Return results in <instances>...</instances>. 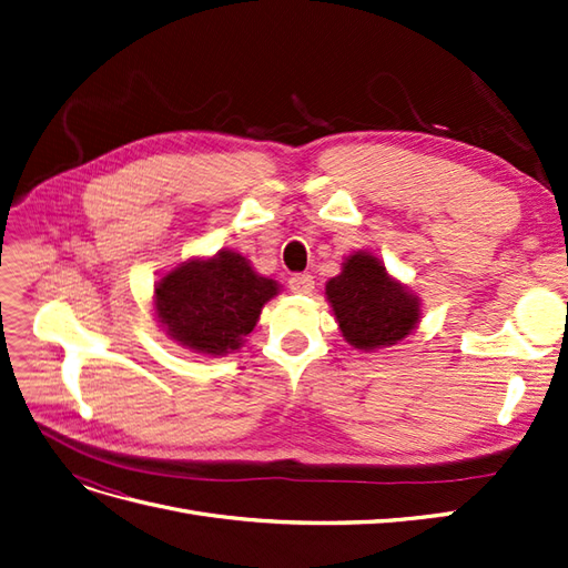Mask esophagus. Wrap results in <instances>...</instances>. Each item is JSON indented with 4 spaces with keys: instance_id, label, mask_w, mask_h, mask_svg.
Here are the masks:
<instances>
[{
    "instance_id": "obj_1",
    "label": "esophagus",
    "mask_w": 568,
    "mask_h": 568,
    "mask_svg": "<svg viewBox=\"0 0 568 568\" xmlns=\"http://www.w3.org/2000/svg\"><path fill=\"white\" fill-rule=\"evenodd\" d=\"M288 288L294 291V294H313V288H315L313 274H307V272L291 274V277H288Z\"/></svg>"
}]
</instances>
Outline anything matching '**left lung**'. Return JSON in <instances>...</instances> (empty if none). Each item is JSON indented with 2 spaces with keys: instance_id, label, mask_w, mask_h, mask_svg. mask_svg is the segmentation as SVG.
<instances>
[{
  "instance_id": "obj_1",
  "label": "left lung",
  "mask_w": 568,
  "mask_h": 568,
  "mask_svg": "<svg viewBox=\"0 0 568 568\" xmlns=\"http://www.w3.org/2000/svg\"><path fill=\"white\" fill-rule=\"evenodd\" d=\"M326 298L343 336L363 351L393 346L415 329L419 317L417 298L393 282L386 267L367 253H355L343 263V272L326 284Z\"/></svg>"
}]
</instances>
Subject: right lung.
Masks as SVG:
<instances>
[{"instance_id":"right-lung-1","label":"right lung","mask_w":568,"mask_h":568,"mask_svg":"<svg viewBox=\"0 0 568 568\" xmlns=\"http://www.w3.org/2000/svg\"><path fill=\"white\" fill-rule=\"evenodd\" d=\"M274 294L277 284L257 277L244 255L225 251L165 274L156 286V311L182 346L222 355L242 346Z\"/></svg>"}]
</instances>
